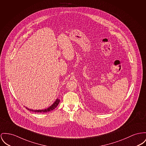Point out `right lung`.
<instances>
[{"mask_svg": "<svg viewBox=\"0 0 146 146\" xmlns=\"http://www.w3.org/2000/svg\"><path fill=\"white\" fill-rule=\"evenodd\" d=\"M59 102H60V100L58 99V98H56L55 101L50 106H49L47 108H45L44 110H32V109H29V108H28L27 107H26V108L28 110L30 111H32V112H37V113H38V112L39 113V112H43V113H46V112H48L51 111L53 110H54L56 107L58 106V104H59Z\"/></svg>", "mask_w": 146, "mask_h": 146, "instance_id": "obj_1", "label": "right lung"}]
</instances>
